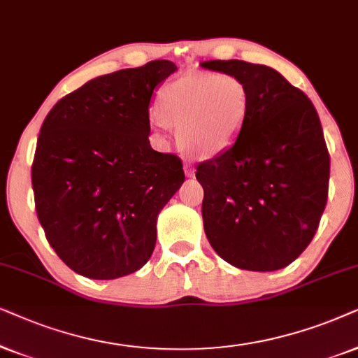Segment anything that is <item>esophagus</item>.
Segmentation results:
<instances>
[{
	"label": "esophagus",
	"instance_id": "esophagus-1",
	"mask_svg": "<svg viewBox=\"0 0 358 358\" xmlns=\"http://www.w3.org/2000/svg\"><path fill=\"white\" fill-rule=\"evenodd\" d=\"M183 169H185V175H187V176H193L194 175V169L189 164H185Z\"/></svg>",
	"mask_w": 358,
	"mask_h": 358
}]
</instances>
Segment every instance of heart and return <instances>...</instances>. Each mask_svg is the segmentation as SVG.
<instances>
[{"instance_id":"obj_1","label":"heart","mask_w":358,"mask_h":358,"mask_svg":"<svg viewBox=\"0 0 358 358\" xmlns=\"http://www.w3.org/2000/svg\"><path fill=\"white\" fill-rule=\"evenodd\" d=\"M249 111L250 92L244 82L196 71L165 85L150 124L155 129L175 127L180 149L196 159H213L236 144Z\"/></svg>"}]
</instances>
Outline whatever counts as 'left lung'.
<instances>
[{"instance_id":"1","label":"left lung","mask_w":358,"mask_h":358,"mask_svg":"<svg viewBox=\"0 0 358 358\" xmlns=\"http://www.w3.org/2000/svg\"><path fill=\"white\" fill-rule=\"evenodd\" d=\"M201 66L236 76L250 92L236 144L196 166L204 232L227 264L280 270L313 241L327 203L331 159L321 121L311 99L270 66L244 60Z\"/></svg>"}]
</instances>
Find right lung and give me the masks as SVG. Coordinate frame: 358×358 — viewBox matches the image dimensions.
Wrapping results in <instances>:
<instances>
[{
	"mask_svg": "<svg viewBox=\"0 0 358 358\" xmlns=\"http://www.w3.org/2000/svg\"><path fill=\"white\" fill-rule=\"evenodd\" d=\"M175 70L154 60L98 76L42 124L31 171L37 217L62 262L87 278L142 268L157 216L185 182L182 160L149 141L152 94Z\"/></svg>",
	"mask_w": 358,
	"mask_h": 358,
	"instance_id": "right-lung-1",
	"label": "right lung"
}]
</instances>
